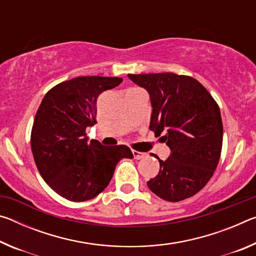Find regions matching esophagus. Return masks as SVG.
Instances as JSON below:
<instances>
[{
	"label": "esophagus",
	"instance_id": "34e87169",
	"mask_svg": "<svg viewBox=\"0 0 256 256\" xmlns=\"http://www.w3.org/2000/svg\"><path fill=\"white\" fill-rule=\"evenodd\" d=\"M132 154H133L134 159H142L146 157L144 152H140V151H136V150H132Z\"/></svg>",
	"mask_w": 256,
	"mask_h": 256
}]
</instances>
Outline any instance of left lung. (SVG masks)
I'll use <instances>...</instances> for the list:
<instances>
[{"label": "left lung", "instance_id": "obj_1", "mask_svg": "<svg viewBox=\"0 0 256 256\" xmlns=\"http://www.w3.org/2000/svg\"><path fill=\"white\" fill-rule=\"evenodd\" d=\"M150 94V130L170 146L148 188L164 201L196 196L218 166L222 148V120L216 102L196 79L175 73L128 74Z\"/></svg>", "mask_w": 256, "mask_h": 256}]
</instances>
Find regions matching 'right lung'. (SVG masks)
<instances>
[{
    "instance_id": "right-lung-1",
    "label": "right lung",
    "mask_w": 256,
    "mask_h": 256,
    "mask_svg": "<svg viewBox=\"0 0 256 256\" xmlns=\"http://www.w3.org/2000/svg\"><path fill=\"white\" fill-rule=\"evenodd\" d=\"M122 78L78 76L47 92L34 116L32 151L38 172L66 200L84 202L107 188L116 164L133 158L128 146L88 142L86 128L97 123V98Z\"/></svg>"
}]
</instances>
